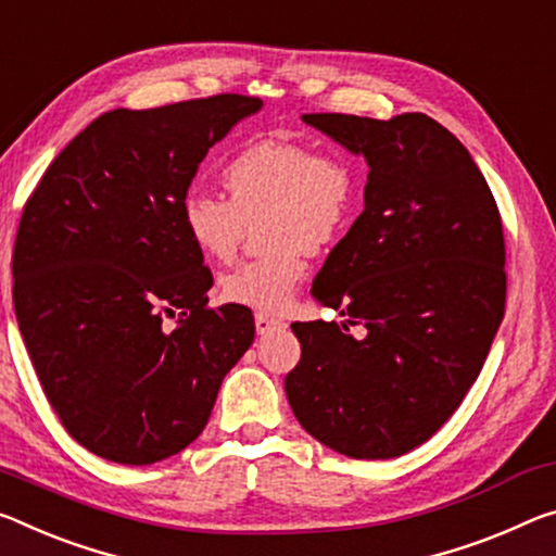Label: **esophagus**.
<instances>
[{
  "label": "esophagus",
  "mask_w": 556,
  "mask_h": 556,
  "mask_svg": "<svg viewBox=\"0 0 556 556\" xmlns=\"http://www.w3.org/2000/svg\"><path fill=\"white\" fill-rule=\"evenodd\" d=\"M281 326H285V324H281L279 319H271V316H267V314L254 316V329H257L260 337H264V333L277 331V329H281Z\"/></svg>",
  "instance_id": "34e87169"
}]
</instances>
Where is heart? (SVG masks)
Returning <instances> with one entry per match:
<instances>
[{"instance_id": "obj_1", "label": "heart", "mask_w": 556, "mask_h": 556, "mask_svg": "<svg viewBox=\"0 0 556 556\" xmlns=\"http://www.w3.org/2000/svg\"><path fill=\"white\" fill-rule=\"evenodd\" d=\"M223 185L227 202L205 192L182 198L185 237L207 260L227 262L244 227L260 222L257 237L269 252L225 275L219 292L260 314L287 312L306 277L304 252H321L346 232L358 190L354 167L337 153L264 138L230 157Z\"/></svg>"}]
</instances>
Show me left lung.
Returning a JSON list of instances; mask_svg holds the SVG:
<instances>
[{
  "instance_id": "1",
  "label": "left lung",
  "mask_w": 556,
  "mask_h": 556,
  "mask_svg": "<svg viewBox=\"0 0 556 556\" xmlns=\"http://www.w3.org/2000/svg\"><path fill=\"white\" fill-rule=\"evenodd\" d=\"M302 121L364 155L368 180L364 213L312 287L346 319L292 324L302 358L285 378L287 399L331 451L399 457L457 410L505 316L495 198L468 148L426 113ZM349 325H364L365 337Z\"/></svg>"
}]
</instances>
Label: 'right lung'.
Returning a JSON list of instances; mask_svg holds the SVG:
<instances>
[{
    "instance_id": "obj_1",
    "label": "right lung",
    "mask_w": 556,
    "mask_h": 556,
    "mask_svg": "<svg viewBox=\"0 0 556 556\" xmlns=\"http://www.w3.org/2000/svg\"><path fill=\"white\" fill-rule=\"evenodd\" d=\"M262 109L223 93L86 126L43 173L14 242V312L41 389L76 443L165 460L207 426L252 312L207 306L213 275L180 202L210 148ZM165 315H178L170 332Z\"/></svg>"
}]
</instances>
